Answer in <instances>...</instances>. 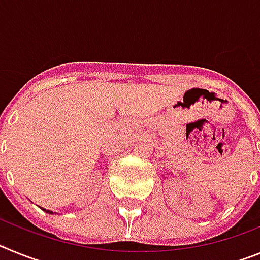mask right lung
<instances>
[{
    "label": "right lung",
    "mask_w": 260,
    "mask_h": 260,
    "mask_svg": "<svg viewBox=\"0 0 260 260\" xmlns=\"http://www.w3.org/2000/svg\"><path fill=\"white\" fill-rule=\"evenodd\" d=\"M43 210H44V208H43ZM44 211H45V212H49V213H53V212H52V211H47V210H44Z\"/></svg>",
    "instance_id": "add662e5"
}]
</instances>
